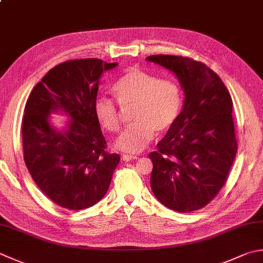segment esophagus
<instances>
[{"label":"esophagus","mask_w":263,"mask_h":263,"mask_svg":"<svg viewBox=\"0 0 263 263\" xmlns=\"http://www.w3.org/2000/svg\"><path fill=\"white\" fill-rule=\"evenodd\" d=\"M138 157H136V156H130V155H123L122 157H121V159L123 160V161H130V160H135V159H137Z\"/></svg>","instance_id":"34e87169"}]
</instances>
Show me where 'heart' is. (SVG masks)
Segmentation results:
<instances>
[{"label":"heart","instance_id":"heart-1","mask_svg":"<svg viewBox=\"0 0 263 263\" xmlns=\"http://www.w3.org/2000/svg\"><path fill=\"white\" fill-rule=\"evenodd\" d=\"M112 90L121 107L133 106L134 123L115 142L120 151L142 152L152 142L156 132H167L180 116L182 90L171 79H159L155 74L132 68L118 79ZM93 113L104 129L111 133L120 130V115L115 101L98 97L93 103Z\"/></svg>","mask_w":263,"mask_h":263}]
</instances>
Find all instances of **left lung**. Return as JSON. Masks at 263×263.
<instances>
[{"instance_id":"left-lung-1","label":"left lung","mask_w":263,"mask_h":263,"mask_svg":"<svg viewBox=\"0 0 263 263\" xmlns=\"http://www.w3.org/2000/svg\"><path fill=\"white\" fill-rule=\"evenodd\" d=\"M146 61L174 73L185 96L177 120L148 155L151 189L167 209L200 210L224 185L237 153L231 96L204 63L171 54Z\"/></svg>"}]
</instances>
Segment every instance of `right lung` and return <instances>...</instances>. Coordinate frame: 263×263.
I'll use <instances>...</instances> for the list:
<instances>
[{
    "mask_svg": "<svg viewBox=\"0 0 263 263\" xmlns=\"http://www.w3.org/2000/svg\"><path fill=\"white\" fill-rule=\"evenodd\" d=\"M117 65L97 58L64 62L36 83L25 105V163L35 184L63 209L85 210L100 201L120 161L105 150L93 113L102 74ZM58 111L71 119L63 131L48 120Z\"/></svg>",
    "mask_w": 263,
    "mask_h": 263,
    "instance_id": "obj_1",
    "label": "right lung"
}]
</instances>
